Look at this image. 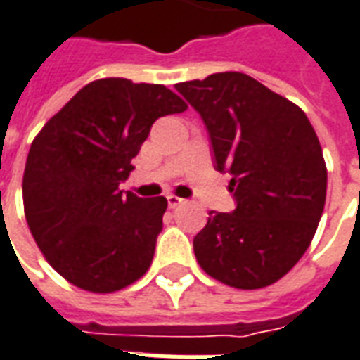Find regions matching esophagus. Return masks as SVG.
<instances>
[{
	"label": "esophagus",
	"mask_w": 360,
	"mask_h": 360,
	"mask_svg": "<svg viewBox=\"0 0 360 360\" xmlns=\"http://www.w3.org/2000/svg\"><path fill=\"white\" fill-rule=\"evenodd\" d=\"M167 201H169V207L170 209H176L184 202L182 197H176V195H167Z\"/></svg>",
	"instance_id": "34e87169"
}]
</instances>
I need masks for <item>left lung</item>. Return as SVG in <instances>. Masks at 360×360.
Returning a JSON list of instances; mask_svg holds the SVG:
<instances>
[{
	"mask_svg": "<svg viewBox=\"0 0 360 360\" xmlns=\"http://www.w3.org/2000/svg\"><path fill=\"white\" fill-rule=\"evenodd\" d=\"M201 113L216 169L237 209L209 212L195 235L199 266L224 285L256 290L285 277L309 248L326 201V163L304 110L241 72L178 83Z\"/></svg>",
	"mask_w": 360,
	"mask_h": 360,
	"instance_id": "obj_1",
	"label": "left lung"
}]
</instances>
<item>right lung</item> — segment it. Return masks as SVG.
I'll list each match as a JSON object with an SVG mask.
<instances>
[{"mask_svg": "<svg viewBox=\"0 0 360 360\" xmlns=\"http://www.w3.org/2000/svg\"><path fill=\"white\" fill-rule=\"evenodd\" d=\"M188 110L165 85L91 81L37 132L22 176L24 214L58 275L94 294L117 292L151 266L165 197L119 191L153 121Z\"/></svg>", "mask_w": 360, "mask_h": 360, "instance_id": "obj_1", "label": "right lung"}]
</instances>
